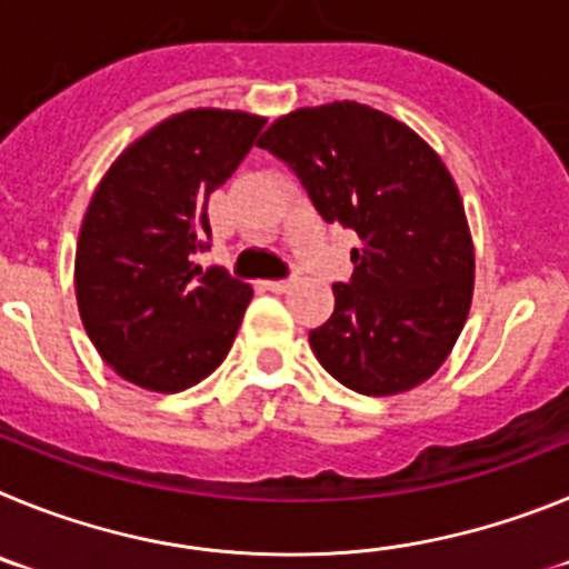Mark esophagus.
I'll return each instance as SVG.
<instances>
[{
  "instance_id": "34e87169",
  "label": "esophagus",
  "mask_w": 569,
  "mask_h": 569,
  "mask_svg": "<svg viewBox=\"0 0 569 569\" xmlns=\"http://www.w3.org/2000/svg\"><path fill=\"white\" fill-rule=\"evenodd\" d=\"M296 284V276H290V279H270L264 281V288L273 290V293H284V290H290Z\"/></svg>"
}]
</instances>
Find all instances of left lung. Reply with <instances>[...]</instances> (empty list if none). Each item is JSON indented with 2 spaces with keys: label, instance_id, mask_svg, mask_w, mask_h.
Here are the masks:
<instances>
[{
  "label": "left lung",
  "instance_id": "left-lung-1",
  "mask_svg": "<svg viewBox=\"0 0 569 569\" xmlns=\"http://www.w3.org/2000/svg\"><path fill=\"white\" fill-rule=\"evenodd\" d=\"M259 148L299 176L321 219L356 230L353 276L310 347L361 396L413 390L445 365L472 301L470 228L453 176L416 130L359 102L299 108Z\"/></svg>",
  "mask_w": 569,
  "mask_h": 569
}]
</instances>
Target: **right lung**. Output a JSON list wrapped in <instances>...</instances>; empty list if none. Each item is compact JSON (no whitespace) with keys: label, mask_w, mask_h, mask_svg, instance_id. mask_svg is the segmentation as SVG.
I'll return each instance as SVG.
<instances>
[{"label":"right lung","mask_w":569,"mask_h":569,"mask_svg":"<svg viewBox=\"0 0 569 569\" xmlns=\"http://www.w3.org/2000/svg\"><path fill=\"white\" fill-rule=\"evenodd\" d=\"M264 119L176 113L124 150L90 199L77 244V301L90 341L122 379L179 393L222 365L253 290L202 270L208 199L253 148Z\"/></svg>","instance_id":"obj_1"}]
</instances>
